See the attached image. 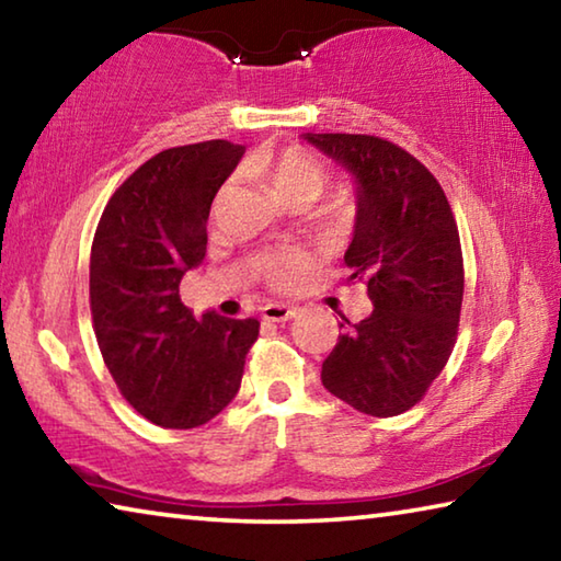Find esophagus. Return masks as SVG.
Instances as JSON below:
<instances>
[{"label":"esophagus","instance_id":"obj_1","mask_svg":"<svg viewBox=\"0 0 561 561\" xmlns=\"http://www.w3.org/2000/svg\"><path fill=\"white\" fill-rule=\"evenodd\" d=\"M291 317H297V309L287 307V304H267V307L262 309L264 321H287Z\"/></svg>","mask_w":561,"mask_h":561}]
</instances>
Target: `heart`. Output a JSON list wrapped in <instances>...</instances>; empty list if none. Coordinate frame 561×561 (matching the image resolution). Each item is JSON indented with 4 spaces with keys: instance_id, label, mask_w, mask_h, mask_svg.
<instances>
[{
    "instance_id": "heart-1",
    "label": "heart",
    "mask_w": 561,
    "mask_h": 561,
    "mask_svg": "<svg viewBox=\"0 0 561 561\" xmlns=\"http://www.w3.org/2000/svg\"><path fill=\"white\" fill-rule=\"evenodd\" d=\"M250 168L264 180V183H267L274 197H279L282 203H287L291 207H309L311 203L319 201L331 180L327 165L304 148H284L274 156L252 160ZM230 195H232V185L227 183L220 187V193L215 197V205H213L215 217L225 210ZM354 213H356L354 203L346 201V197L327 205L319 215L321 232L331 237L344 234L351 227V222H354ZM257 264H260L262 277L267 279L274 289H282V291H289L297 287V284L304 279V274L309 272V257L299 250L267 252L262 254Z\"/></svg>"
}]
</instances>
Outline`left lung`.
<instances>
[{
	"label": "left lung",
	"mask_w": 561,
	"mask_h": 561,
	"mask_svg": "<svg viewBox=\"0 0 561 561\" xmlns=\"http://www.w3.org/2000/svg\"><path fill=\"white\" fill-rule=\"evenodd\" d=\"M358 183L346 282L366 287L371 317L341 314L321 366L329 393L376 417L423 401L453 354L465 289L458 222L435 175L401 146L364 133H307Z\"/></svg>",
	"instance_id": "left-lung-1"
}]
</instances>
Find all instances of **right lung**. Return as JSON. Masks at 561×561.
<instances>
[{"label": "right lung", "mask_w": 561, "mask_h": 561, "mask_svg": "<svg viewBox=\"0 0 561 561\" xmlns=\"http://www.w3.org/2000/svg\"><path fill=\"white\" fill-rule=\"evenodd\" d=\"M242 146L203 140L160 150L123 180L91 244V319L121 396L160 428L190 431L240 391L257 319L205 314L180 301L203 262L217 190Z\"/></svg>", "instance_id": "obj_1"}]
</instances>
